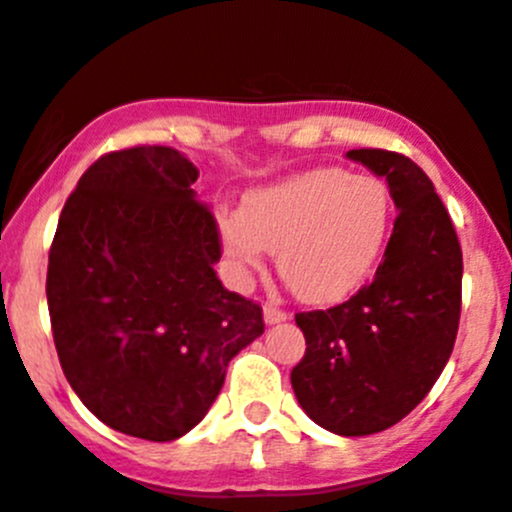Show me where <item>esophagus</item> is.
Wrapping results in <instances>:
<instances>
[{"mask_svg":"<svg viewBox=\"0 0 512 512\" xmlns=\"http://www.w3.org/2000/svg\"><path fill=\"white\" fill-rule=\"evenodd\" d=\"M262 315H265V323H283V321H288L290 318V313L288 310H283V308H278V305H272V303H267L265 308H262Z\"/></svg>","mask_w":512,"mask_h":512,"instance_id":"obj_1","label":"esophagus"}]
</instances>
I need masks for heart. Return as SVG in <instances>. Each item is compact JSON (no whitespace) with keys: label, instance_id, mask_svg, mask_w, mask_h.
<instances>
[{"label":"heart","instance_id":"1","mask_svg":"<svg viewBox=\"0 0 512 512\" xmlns=\"http://www.w3.org/2000/svg\"><path fill=\"white\" fill-rule=\"evenodd\" d=\"M391 227L384 181L315 169L252 191L245 217L219 214L232 275L247 283L278 250L280 278L305 303L346 300L369 280Z\"/></svg>","mask_w":512,"mask_h":512}]
</instances>
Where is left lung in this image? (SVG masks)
<instances>
[{
    "mask_svg": "<svg viewBox=\"0 0 512 512\" xmlns=\"http://www.w3.org/2000/svg\"><path fill=\"white\" fill-rule=\"evenodd\" d=\"M386 176L396 214L376 275L328 310L295 315L305 356L290 374L298 404L343 437L384 432L429 394L460 328L462 250L429 176L407 156L353 148Z\"/></svg>",
    "mask_w": 512,
    "mask_h": 512,
    "instance_id": "left-lung-1",
    "label": "left lung"
}]
</instances>
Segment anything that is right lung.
<instances>
[{
    "label": "right lung",
    "instance_id": "obj_1",
    "mask_svg": "<svg viewBox=\"0 0 512 512\" xmlns=\"http://www.w3.org/2000/svg\"><path fill=\"white\" fill-rule=\"evenodd\" d=\"M197 176L171 146L103 154L62 207L47 262L62 374L100 422L151 442L197 427L229 361L265 331L260 303L219 283Z\"/></svg>",
    "mask_w": 512,
    "mask_h": 512
}]
</instances>
